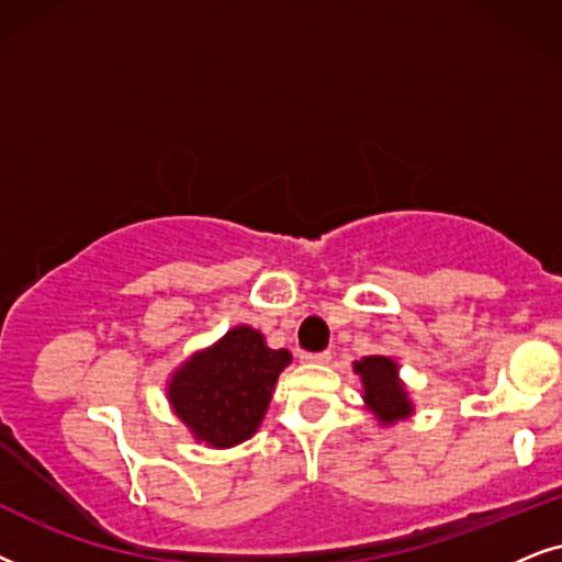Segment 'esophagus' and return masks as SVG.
<instances>
[{
	"mask_svg": "<svg viewBox=\"0 0 562 562\" xmlns=\"http://www.w3.org/2000/svg\"><path fill=\"white\" fill-rule=\"evenodd\" d=\"M331 355L328 351H318V355H313V351H301V362L305 364H326Z\"/></svg>",
	"mask_w": 562,
	"mask_h": 562,
	"instance_id": "esophagus-1",
	"label": "esophagus"
}]
</instances>
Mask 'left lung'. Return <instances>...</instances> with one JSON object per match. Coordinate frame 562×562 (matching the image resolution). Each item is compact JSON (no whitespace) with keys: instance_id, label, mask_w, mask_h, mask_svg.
I'll return each instance as SVG.
<instances>
[{"instance_id":"obj_1","label":"left lung","mask_w":562,"mask_h":562,"mask_svg":"<svg viewBox=\"0 0 562 562\" xmlns=\"http://www.w3.org/2000/svg\"><path fill=\"white\" fill-rule=\"evenodd\" d=\"M351 370L362 383L364 408L378 418L380 426H393L416 414L408 387L398 375V362L393 357L368 355L351 362Z\"/></svg>"}]
</instances>
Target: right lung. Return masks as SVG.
Instances as JSON below:
<instances>
[{
    "instance_id": "add662e5",
    "label": "right lung",
    "mask_w": 562,
    "mask_h": 562,
    "mask_svg": "<svg viewBox=\"0 0 562 562\" xmlns=\"http://www.w3.org/2000/svg\"><path fill=\"white\" fill-rule=\"evenodd\" d=\"M290 362L288 349L267 347L265 334L238 324L171 370L167 401L194 442L228 450L257 434Z\"/></svg>"
}]
</instances>
